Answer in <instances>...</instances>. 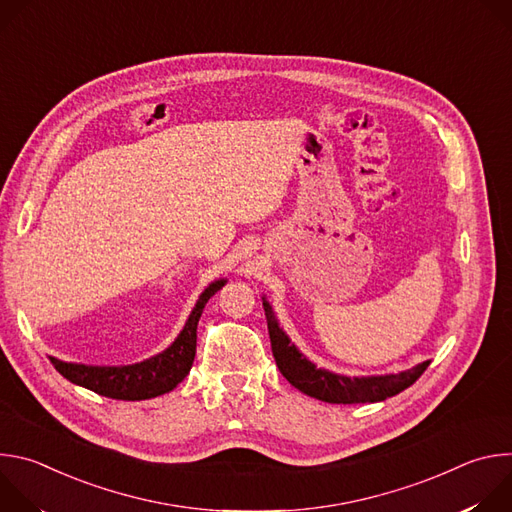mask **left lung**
Instances as JSON below:
<instances>
[{"mask_svg": "<svg viewBox=\"0 0 512 512\" xmlns=\"http://www.w3.org/2000/svg\"><path fill=\"white\" fill-rule=\"evenodd\" d=\"M263 310L267 318V330L271 338L273 358L281 375L300 389L302 393L326 401V403H377L393 397L407 387H411L423 371L429 367L431 360L419 362L417 367L403 371L399 375H377V377H344L330 373L326 369H318L312 360H308L296 344H291L289 336L279 328V322L273 314V308L263 298Z\"/></svg>", "mask_w": 512, "mask_h": 512, "instance_id": "1", "label": "left lung"}]
</instances>
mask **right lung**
Listing matches in <instances>:
<instances>
[{
	"instance_id": "1",
	"label": "right lung",
	"mask_w": 512,
	"mask_h": 512,
	"mask_svg": "<svg viewBox=\"0 0 512 512\" xmlns=\"http://www.w3.org/2000/svg\"><path fill=\"white\" fill-rule=\"evenodd\" d=\"M227 283V279L212 281L192 308L178 338L160 354L125 364V367H93V364L64 362L50 356L54 369L79 387L95 391L97 395L119 401H141L170 393L190 373L196 356V326L206 302Z\"/></svg>"
}]
</instances>
